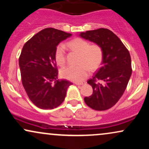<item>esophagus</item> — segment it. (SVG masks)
<instances>
[{"label": "esophagus", "instance_id": "34e87169", "mask_svg": "<svg viewBox=\"0 0 149 149\" xmlns=\"http://www.w3.org/2000/svg\"><path fill=\"white\" fill-rule=\"evenodd\" d=\"M75 84L77 85H82L85 84V82H81V83H75Z\"/></svg>", "mask_w": 149, "mask_h": 149}]
</instances>
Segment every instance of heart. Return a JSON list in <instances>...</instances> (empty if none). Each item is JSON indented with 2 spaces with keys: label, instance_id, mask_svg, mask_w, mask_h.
I'll return each instance as SVG.
<instances>
[{
  "label": "heart",
  "instance_id": "1",
  "mask_svg": "<svg viewBox=\"0 0 149 149\" xmlns=\"http://www.w3.org/2000/svg\"><path fill=\"white\" fill-rule=\"evenodd\" d=\"M67 45L71 50L79 54L78 64L64 68L61 69V75L66 79L80 82L88 76L90 69L95 70L100 66L103 58V52L99 45H90L87 40L80 38H76L69 41ZM54 58L58 65L64 66L65 64V49L62 44H59L56 47Z\"/></svg>",
  "mask_w": 149,
  "mask_h": 149
}]
</instances>
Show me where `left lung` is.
Returning a JSON list of instances; mask_svg holds the SVG:
<instances>
[{
	"instance_id": "obj_1",
	"label": "left lung",
	"mask_w": 149,
	"mask_h": 149,
	"mask_svg": "<svg viewBox=\"0 0 149 149\" xmlns=\"http://www.w3.org/2000/svg\"><path fill=\"white\" fill-rule=\"evenodd\" d=\"M79 36L100 45L103 52L102 66L88 81L93 93L84 101L92 109L107 110L117 103L127 88L132 71L130 54L119 38L107 29L87 31Z\"/></svg>"
}]
</instances>
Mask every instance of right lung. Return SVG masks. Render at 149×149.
Listing matches in <instances>:
<instances>
[{"mask_svg": "<svg viewBox=\"0 0 149 149\" xmlns=\"http://www.w3.org/2000/svg\"><path fill=\"white\" fill-rule=\"evenodd\" d=\"M71 33L53 28L40 31L22 48L19 65L22 82L32 103L42 109H52L64 102L72 83L58 79L54 52Z\"/></svg>", "mask_w": 149, "mask_h": 149, "instance_id": "obj_1", "label": "right lung"}]
</instances>
